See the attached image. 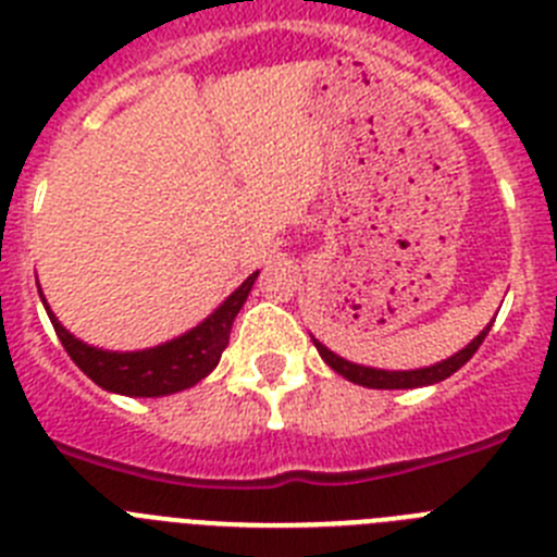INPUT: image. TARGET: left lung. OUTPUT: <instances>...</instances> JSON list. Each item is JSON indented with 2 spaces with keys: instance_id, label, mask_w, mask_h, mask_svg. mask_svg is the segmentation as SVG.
I'll return each instance as SVG.
<instances>
[{
  "instance_id": "1",
  "label": "left lung",
  "mask_w": 557,
  "mask_h": 557,
  "mask_svg": "<svg viewBox=\"0 0 557 557\" xmlns=\"http://www.w3.org/2000/svg\"><path fill=\"white\" fill-rule=\"evenodd\" d=\"M491 329V326H488ZM485 332L476 334L471 339L469 346L457 351L455 357L444 359V362H437V366L430 368H418V371H376V368H362V366H354V362H346L343 357L329 351L326 346H321L318 339H314V348L321 351L323 362H326L332 371H337L339 376H346L348 382L354 385H362V387H373V391H410V387H421V385H435V382H444L446 376H451L455 371H460L471 357H474L476 348L482 346V339H485Z\"/></svg>"
}]
</instances>
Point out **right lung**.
Masks as SVG:
<instances>
[{"mask_svg": "<svg viewBox=\"0 0 557 557\" xmlns=\"http://www.w3.org/2000/svg\"><path fill=\"white\" fill-rule=\"evenodd\" d=\"M256 275L259 273L248 275L239 284V289H234L225 298L223 307L214 314H209L198 329H191L184 337L164 343L159 348H147V351L116 354L91 348L77 337H72L49 309L47 312L66 354L75 359V366L91 382H97V385L111 393H122V396H166V393H178L184 387H191L218 368L220 357H223L225 346H228V334L231 326H234L236 312L243 309ZM44 307H47V301H44Z\"/></svg>", "mask_w": 557, "mask_h": 557, "instance_id": "add662e5", "label": "right lung"}]
</instances>
